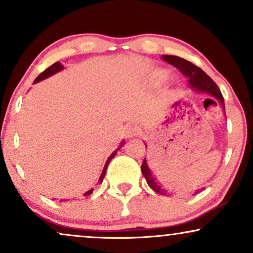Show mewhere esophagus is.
Instances as JSON below:
<instances>
[{
    "label": "esophagus",
    "instance_id": "obj_1",
    "mask_svg": "<svg viewBox=\"0 0 253 253\" xmlns=\"http://www.w3.org/2000/svg\"><path fill=\"white\" fill-rule=\"evenodd\" d=\"M125 135L126 138H133V136L138 135V128L135 126H132V125H127L125 127Z\"/></svg>",
    "mask_w": 253,
    "mask_h": 253
}]
</instances>
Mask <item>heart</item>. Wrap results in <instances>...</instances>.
<instances>
[{
	"instance_id": "heart-1",
	"label": "heart",
	"mask_w": 253,
	"mask_h": 253,
	"mask_svg": "<svg viewBox=\"0 0 253 253\" xmlns=\"http://www.w3.org/2000/svg\"><path fill=\"white\" fill-rule=\"evenodd\" d=\"M155 77L158 81H165L169 78V72H168L167 70H158L155 74Z\"/></svg>"
}]
</instances>
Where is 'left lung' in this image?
Wrapping results in <instances>:
<instances>
[{
    "label": "left lung",
    "mask_w": 253,
    "mask_h": 253,
    "mask_svg": "<svg viewBox=\"0 0 253 253\" xmlns=\"http://www.w3.org/2000/svg\"><path fill=\"white\" fill-rule=\"evenodd\" d=\"M162 58H163V60H165L167 63H169L171 65H173L175 68L178 69L184 76L189 78V84L191 89L195 90L197 92H202V94H206L208 95V96L213 97L214 100H216L217 102L220 103V106L225 109V103H223V97L221 95V91H220V89L217 88L215 82H214V81L211 80V78L208 76L205 71L201 70L199 66L194 65L193 63L188 62V60L183 59V58L177 57V56H168V54H164V56H162ZM214 102H215V101H214ZM141 172H143V176L145 177V179H146L149 187L152 190H155L156 193L161 194V195H165V196L171 195V194H172V193H169V191L165 189L161 183L157 181V178H155V176H153L152 172H151L149 165H147L146 158L144 159L143 164H141ZM201 190L202 189L195 190L194 191V195L199 194Z\"/></svg>",
    "instance_id": "1"
}]
</instances>
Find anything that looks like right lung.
<instances>
[{
  "label": "right lung",
  "mask_w": 253,
  "mask_h": 253,
  "mask_svg": "<svg viewBox=\"0 0 253 253\" xmlns=\"http://www.w3.org/2000/svg\"><path fill=\"white\" fill-rule=\"evenodd\" d=\"M64 69V66H63V64H60L59 62H57V63H54L53 65H51L50 68H47L46 69L45 71L43 72H42V74L39 75V76H38L36 80H34V83H38V82H40V81H42V80H46V78H48V77H51L52 75H54V74H57V72H59V71H62ZM124 144H125V141H123V143H121V145L120 146L118 147L117 150L114 151V152L112 153V155H110L109 157H108V159H107V162H106V164H104V167H103V170H102V172H101V176H100V178H98V183H102V181H103V178H104V175H106V171H107V167H108V164H109V162L112 161L113 158H114V156L117 155V152H118V150H120L121 147L124 146ZM92 193V189H90V190H88L86 191V193H84V195H90V194Z\"/></svg>",
  "instance_id": "1"
}]
</instances>
